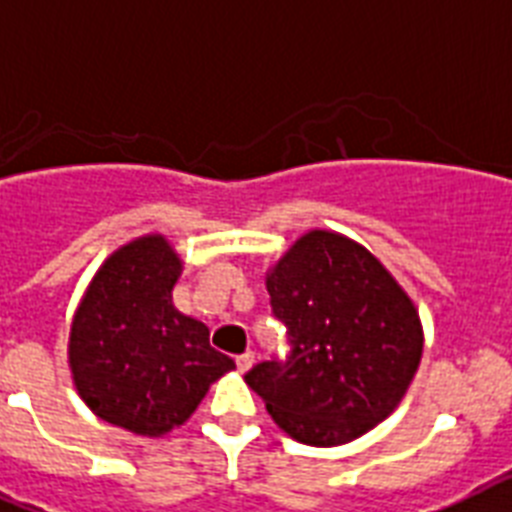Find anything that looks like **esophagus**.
<instances>
[{
    "mask_svg": "<svg viewBox=\"0 0 512 512\" xmlns=\"http://www.w3.org/2000/svg\"><path fill=\"white\" fill-rule=\"evenodd\" d=\"M252 363H255V355H252V352H244V355L236 357V371L247 373L249 368H252Z\"/></svg>",
    "mask_w": 512,
    "mask_h": 512,
    "instance_id": "obj_1",
    "label": "esophagus"
}]
</instances>
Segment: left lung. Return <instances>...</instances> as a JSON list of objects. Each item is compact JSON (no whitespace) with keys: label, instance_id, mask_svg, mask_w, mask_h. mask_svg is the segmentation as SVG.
<instances>
[{"label":"left lung","instance_id":"1","mask_svg":"<svg viewBox=\"0 0 512 512\" xmlns=\"http://www.w3.org/2000/svg\"><path fill=\"white\" fill-rule=\"evenodd\" d=\"M265 286L292 355L257 363L244 381L278 429L310 447H336L389 418L421 365L423 326L371 249L313 228L270 265Z\"/></svg>","mask_w":512,"mask_h":512}]
</instances>
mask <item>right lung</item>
Wrapping results in <instances>:
<instances>
[{
  "label": "right lung",
  "instance_id": "1",
  "mask_svg": "<svg viewBox=\"0 0 512 512\" xmlns=\"http://www.w3.org/2000/svg\"><path fill=\"white\" fill-rule=\"evenodd\" d=\"M181 270L162 234L131 239L99 265L70 323L78 397L102 421L149 439L184 426L207 389L236 368L210 347V328L173 305Z\"/></svg>",
  "mask_w": 512,
  "mask_h": 512
}]
</instances>
